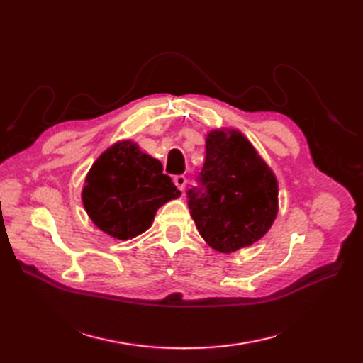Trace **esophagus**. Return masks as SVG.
I'll list each match as a JSON object with an SVG mask.
<instances>
[{"instance_id": "obj_1", "label": "esophagus", "mask_w": 363, "mask_h": 363, "mask_svg": "<svg viewBox=\"0 0 363 363\" xmlns=\"http://www.w3.org/2000/svg\"><path fill=\"white\" fill-rule=\"evenodd\" d=\"M186 182H188V180H186L184 175H175V177H174V183H175V186H177V188H179L180 191L184 189Z\"/></svg>"}]
</instances>
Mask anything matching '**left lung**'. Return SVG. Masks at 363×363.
<instances>
[{"label":"left lung","instance_id":"obj_1","mask_svg":"<svg viewBox=\"0 0 363 363\" xmlns=\"http://www.w3.org/2000/svg\"><path fill=\"white\" fill-rule=\"evenodd\" d=\"M199 184L186 194L188 206L201 238L216 251L251 245L277 216L276 175L239 131L208 133Z\"/></svg>","mask_w":363,"mask_h":363}]
</instances>
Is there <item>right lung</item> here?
I'll use <instances>...</instances> for the list:
<instances>
[{"label": "right lung", "mask_w": 363, "mask_h": 363, "mask_svg": "<svg viewBox=\"0 0 363 363\" xmlns=\"http://www.w3.org/2000/svg\"><path fill=\"white\" fill-rule=\"evenodd\" d=\"M180 196L157 159L130 140L118 142L96 159L86 175L83 204L94 224L116 239L150 228L157 208Z\"/></svg>", "instance_id": "1"}]
</instances>
